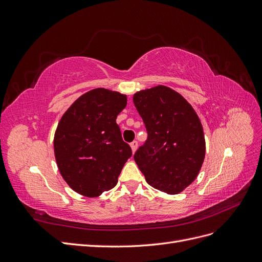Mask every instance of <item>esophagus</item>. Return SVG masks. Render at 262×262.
<instances>
[{
  "instance_id": "esophagus-1",
  "label": "esophagus",
  "mask_w": 262,
  "mask_h": 262,
  "mask_svg": "<svg viewBox=\"0 0 262 262\" xmlns=\"http://www.w3.org/2000/svg\"><path fill=\"white\" fill-rule=\"evenodd\" d=\"M130 146H131V149H132V152L134 153L137 150V148H138V142L137 141H133V142H131L130 143Z\"/></svg>"
}]
</instances>
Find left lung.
I'll return each instance as SVG.
<instances>
[{"mask_svg": "<svg viewBox=\"0 0 262 262\" xmlns=\"http://www.w3.org/2000/svg\"><path fill=\"white\" fill-rule=\"evenodd\" d=\"M133 102L147 131L134 161L149 186L168 194L182 192L196 178L204 161L199 117L179 93L164 85L137 92Z\"/></svg>", "mask_w": 262, "mask_h": 262, "instance_id": "8db88e82", "label": "left lung"}]
</instances>
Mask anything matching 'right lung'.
<instances>
[{
  "label": "right lung",
  "instance_id": "1",
  "mask_svg": "<svg viewBox=\"0 0 262 262\" xmlns=\"http://www.w3.org/2000/svg\"><path fill=\"white\" fill-rule=\"evenodd\" d=\"M125 106L126 95L95 89L61 117L53 139L54 156L61 176L75 192L95 198L117 185L132 155L116 122Z\"/></svg>",
  "mask_w": 262,
  "mask_h": 262
}]
</instances>
